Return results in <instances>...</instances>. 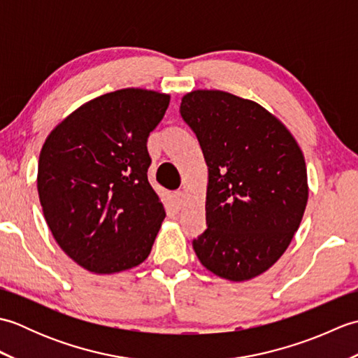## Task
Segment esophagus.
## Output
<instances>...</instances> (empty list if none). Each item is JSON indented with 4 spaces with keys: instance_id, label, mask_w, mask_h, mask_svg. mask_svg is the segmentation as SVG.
Returning a JSON list of instances; mask_svg holds the SVG:
<instances>
[{
    "instance_id": "34e87169",
    "label": "esophagus",
    "mask_w": 358,
    "mask_h": 358,
    "mask_svg": "<svg viewBox=\"0 0 358 358\" xmlns=\"http://www.w3.org/2000/svg\"><path fill=\"white\" fill-rule=\"evenodd\" d=\"M175 200L178 204H183L186 200V192L185 191H175Z\"/></svg>"
}]
</instances>
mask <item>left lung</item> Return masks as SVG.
<instances>
[{
    "label": "left lung",
    "instance_id": "left-lung-1",
    "mask_svg": "<svg viewBox=\"0 0 358 358\" xmlns=\"http://www.w3.org/2000/svg\"><path fill=\"white\" fill-rule=\"evenodd\" d=\"M180 110L209 167L208 229L195 254L220 278L262 275L291 245L308 204L299 143L263 106L224 90H192Z\"/></svg>",
    "mask_w": 358,
    "mask_h": 358
}]
</instances>
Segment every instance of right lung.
<instances>
[{
  "label": "right lung",
  "mask_w": 358,
  "mask_h": 358,
  "mask_svg": "<svg viewBox=\"0 0 358 358\" xmlns=\"http://www.w3.org/2000/svg\"><path fill=\"white\" fill-rule=\"evenodd\" d=\"M171 95L127 87L94 98L52 129L36 187L53 238L89 272L110 275L150 254L166 210L148 180V136Z\"/></svg>",
  "instance_id": "add662e5"
}]
</instances>
